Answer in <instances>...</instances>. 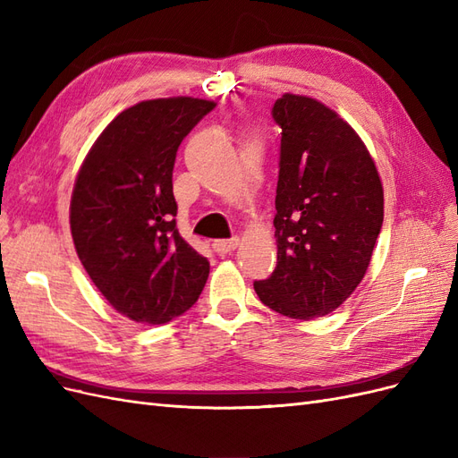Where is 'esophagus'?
Instances as JSON below:
<instances>
[{"label": "esophagus", "mask_w": 458, "mask_h": 458, "mask_svg": "<svg viewBox=\"0 0 458 458\" xmlns=\"http://www.w3.org/2000/svg\"><path fill=\"white\" fill-rule=\"evenodd\" d=\"M237 246H239V237L225 239V241H214V242H212L214 252H217L219 256H224V254H229V252H233L234 248H237Z\"/></svg>", "instance_id": "1"}]
</instances>
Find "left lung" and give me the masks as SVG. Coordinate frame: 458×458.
<instances>
[{
    "mask_svg": "<svg viewBox=\"0 0 458 458\" xmlns=\"http://www.w3.org/2000/svg\"><path fill=\"white\" fill-rule=\"evenodd\" d=\"M275 197L276 267L254 290L290 318L332 313L363 281L384 221L377 165L348 122L311 97L284 93Z\"/></svg>",
    "mask_w": 458,
    "mask_h": 458,
    "instance_id": "1",
    "label": "left lung"
}]
</instances>
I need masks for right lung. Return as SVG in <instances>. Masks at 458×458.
<instances>
[{
	"instance_id": "add662e5",
	"label": "right lung",
	"mask_w": 458,
	"mask_h": 458,
	"mask_svg": "<svg viewBox=\"0 0 458 458\" xmlns=\"http://www.w3.org/2000/svg\"><path fill=\"white\" fill-rule=\"evenodd\" d=\"M214 101L137 103L103 130L78 172L71 231L81 266L110 306L164 325L195 306L210 261L175 225L172 172L187 133Z\"/></svg>"
}]
</instances>
